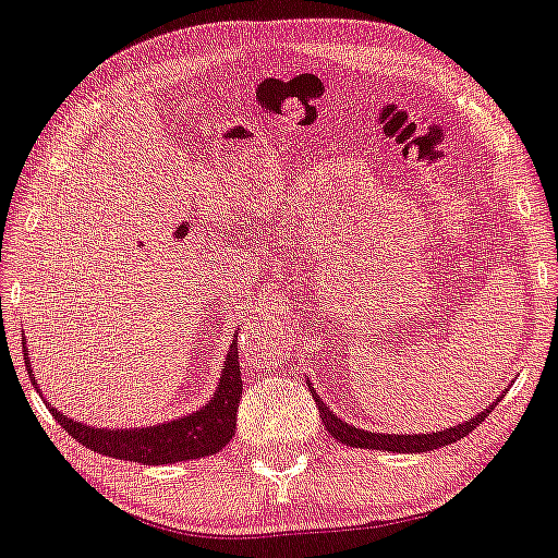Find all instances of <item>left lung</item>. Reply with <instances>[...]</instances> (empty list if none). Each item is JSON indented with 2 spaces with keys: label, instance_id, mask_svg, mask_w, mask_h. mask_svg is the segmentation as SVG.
Segmentation results:
<instances>
[{
  "label": "left lung",
  "instance_id": "obj_1",
  "mask_svg": "<svg viewBox=\"0 0 558 558\" xmlns=\"http://www.w3.org/2000/svg\"><path fill=\"white\" fill-rule=\"evenodd\" d=\"M311 393H313V401L318 405V413L320 420L328 433L340 439L342 445L347 447H356V449H378V451H396V454H420V451H435L445 445L457 442V439L466 437L469 433H474V427L481 425L483 420L488 417V413H493V408H496L502 396L496 398V403H490L488 408H483L476 417L464 420L461 425L454 427H447L442 433H429V435H384V433H369V429H360L350 423H344L338 415L332 413V410L323 403V398L313 391V386L308 384Z\"/></svg>",
  "mask_w": 558,
  "mask_h": 558
}]
</instances>
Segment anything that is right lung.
Here are the masks:
<instances>
[{"mask_svg": "<svg viewBox=\"0 0 558 558\" xmlns=\"http://www.w3.org/2000/svg\"><path fill=\"white\" fill-rule=\"evenodd\" d=\"M24 344V360L36 391L40 388L36 384L34 369H31L28 350ZM240 356H238V335L230 342V350L226 354V366L220 374V381L211 401L204 408L194 410L180 420H170L162 425L150 427H129V429H104L92 427L87 423H80L75 417H68L60 413L58 408H50L56 415L60 427L68 435L77 439L97 454H107L113 459L138 461L143 466H157V464H174V461H189L218 454L230 439L235 435L238 423V403L243 398V378H240ZM48 403V401H46Z\"/></svg>", "mask_w": 558, "mask_h": 558, "instance_id": "add662e5", "label": "right lung"}]
</instances>
